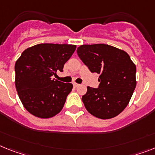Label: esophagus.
<instances>
[{"label":"esophagus","mask_w":155,"mask_h":155,"mask_svg":"<svg viewBox=\"0 0 155 155\" xmlns=\"http://www.w3.org/2000/svg\"><path fill=\"white\" fill-rule=\"evenodd\" d=\"M73 86L75 87H79V86H80V84H76V83H73Z\"/></svg>","instance_id":"obj_1"}]
</instances>
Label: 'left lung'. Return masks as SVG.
Returning <instances> with one entry per match:
<instances>
[{
  "mask_svg": "<svg viewBox=\"0 0 155 155\" xmlns=\"http://www.w3.org/2000/svg\"><path fill=\"white\" fill-rule=\"evenodd\" d=\"M77 54L91 72L99 74L98 87H87L82 100L90 114L101 119L120 114L136 88V67L129 55L106 44L82 45Z\"/></svg>",
  "mask_w": 155,
  "mask_h": 155,
  "instance_id": "obj_1",
  "label": "left lung"
}]
</instances>
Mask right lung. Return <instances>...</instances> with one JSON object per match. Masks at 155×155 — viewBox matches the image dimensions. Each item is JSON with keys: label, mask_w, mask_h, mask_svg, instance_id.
<instances>
[{"label": "right lung", "mask_w": 155, "mask_h": 155, "mask_svg": "<svg viewBox=\"0 0 155 155\" xmlns=\"http://www.w3.org/2000/svg\"><path fill=\"white\" fill-rule=\"evenodd\" d=\"M76 49L75 45L38 44L25 49L15 64V87L27 111L40 118L61 111L73 86L55 79Z\"/></svg>", "instance_id": "1"}]
</instances>
